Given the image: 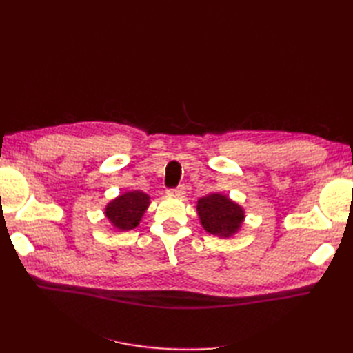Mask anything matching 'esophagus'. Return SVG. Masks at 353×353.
Wrapping results in <instances>:
<instances>
[{"instance_id":"34e87169","label":"esophagus","mask_w":353,"mask_h":353,"mask_svg":"<svg viewBox=\"0 0 353 353\" xmlns=\"http://www.w3.org/2000/svg\"><path fill=\"white\" fill-rule=\"evenodd\" d=\"M168 196H172V197H183L185 194V187L184 185H179L176 188H170L166 191Z\"/></svg>"}]
</instances>
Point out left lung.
I'll list each match as a JSON object with an SVG mask.
<instances>
[{"label": "left lung", "mask_w": 353, "mask_h": 353, "mask_svg": "<svg viewBox=\"0 0 353 353\" xmlns=\"http://www.w3.org/2000/svg\"><path fill=\"white\" fill-rule=\"evenodd\" d=\"M197 213L201 227L219 239L237 234L244 222V209L237 201L221 193H212L197 200Z\"/></svg>", "instance_id": "1"}]
</instances>
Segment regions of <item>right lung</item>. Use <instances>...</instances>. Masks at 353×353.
Listing matches in <instances>:
<instances>
[{
	"instance_id": "right-lung-1",
	"label": "right lung",
	"mask_w": 353,
	"mask_h": 353,
	"mask_svg": "<svg viewBox=\"0 0 353 353\" xmlns=\"http://www.w3.org/2000/svg\"><path fill=\"white\" fill-rule=\"evenodd\" d=\"M148 206L150 196L141 190H132L110 200L104 209V215L114 230L130 231L140 225Z\"/></svg>"
}]
</instances>
